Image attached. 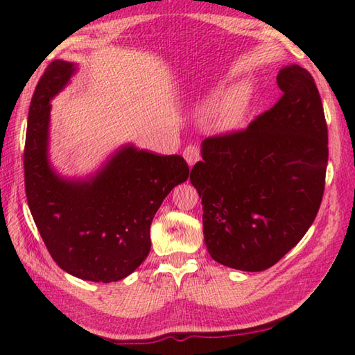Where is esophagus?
Instances as JSON below:
<instances>
[{"label": "esophagus", "mask_w": 355, "mask_h": 355, "mask_svg": "<svg viewBox=\"0 0 355 355\" xmlns=\"http://www.w3.org/2000/svg\"><path fill=\"white\" fill-rule=\"evenodd\" d=\"M183 157H184V160L187 162V164L192 166L197 163V162H200V158H201V154H200V149L197 148V146H193V145H191V146H187L184 150H183Z\"/></svg>", "instance_id": "34e87169"}]
</instances>
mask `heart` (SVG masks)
Listing matches in <instances>:
<instances>
[{"mask_svg":"<svg viewBox=\"0 0 355 355\" xmlns=\"http://www.w3.org/2000/svg\"><path fill=\"white\" fill-rule=\"evenodd\" d=\"M253 103V88L247 82L232 87L209 112L215 131L229 134L241 130L247 122Z\"/></svg>","mask_w":355,"mask_h":355,"instance_id":"obj_1","label":"heart"}]
</instances>
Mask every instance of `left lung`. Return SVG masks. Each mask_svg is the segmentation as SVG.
Returning a JSON list of instances; mask_svg holds the SVG:
<instances>
[{"label":"left lung","instance_id":"left-lung-1","mask_svg":"<svg viewBox=\"0 0 355 355\" xmlns=\"http://www.w3.org/2000/svg\"><path fill=\"white\" fill-rule=\"evenodd\" d=\"M284 96L247 130L209 137L192 168L212 259L267 270L288 253L319 212L328 128L314 79L302 67L279 70Z\"/></svg>","mask_w":355,"mask_h":355}]
</instances>
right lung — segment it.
Segmentation results:
<instances>
[{"mask_svg": "<svg viewBox=\"0 0 355 355\" xmlns=\"http://www.w3.org/2000/svg\"><path fill=\"white\" fill-rule=\"evenodd\" d=\"M76 71V64L56 59L36 85L24 148L27 202L59 267L84 281L116 282L146 259L154 215L173 187L186 182L189 166L180 155L128 143L85 178L58 173L49 157L50 102Z\"/></svg>", "mask_w": 355, "mask_h": 355, "instance_id": "right-lung-1", "label": "right lung"}]
</instances>
